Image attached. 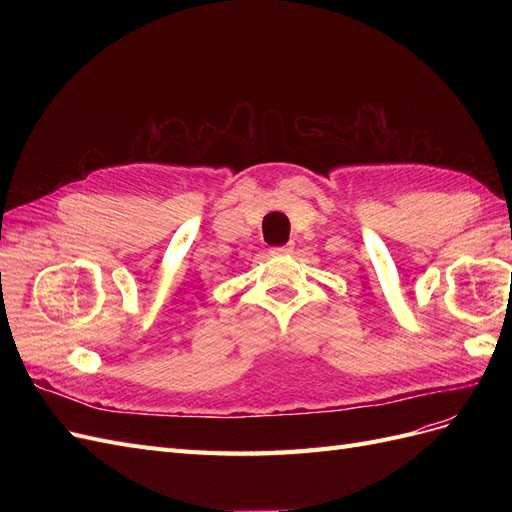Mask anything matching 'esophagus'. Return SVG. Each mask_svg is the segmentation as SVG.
Returning <instances> with one entry per match:
<instances>
[{"mask_svg":"<svg viewBox=\"0 0 512 512\" xmlns=\"http://www.w3.org/2000/svg\"><path fill=\"white\" fill-rule=\"evenodd\" d=\"M292 243H286V245H277V247H271V254H277V256H280V254H288V252H292Z\"/></svg>","mask_w":512,"mask_h":512,"instance_id":"1","label":"esophagus"}]
</instances>
